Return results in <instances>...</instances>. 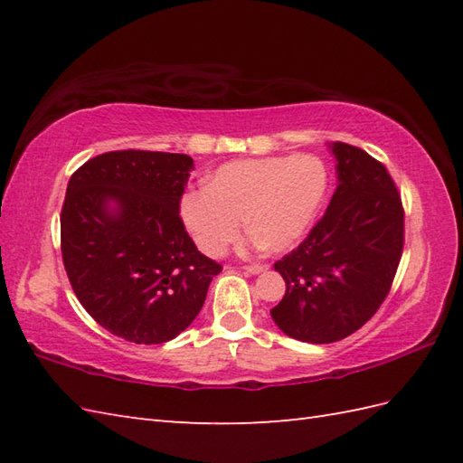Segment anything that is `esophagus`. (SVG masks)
I'll use <instances>...</instances> for the list:
<instances>
[{
    "label": "esophagus",
    "mask_w": 463,
    "mask_h": 463,
    "mask_svg": "<svg viewBox=\"0 0 463 463\" xmlns=\"http://www.w3.org/2000/svg\"><path fill=\"white\" fill-rule=\"evenodd\" d=\"M244 270L250 272V274H260L264 270H269L267 264H249V267H244Z\"/></svg>",
    "instance_id": "obj_1"
}]
</instances>
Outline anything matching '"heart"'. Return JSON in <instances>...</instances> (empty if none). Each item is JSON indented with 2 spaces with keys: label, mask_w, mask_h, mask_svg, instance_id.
Segmentation results:
<instances>
[{
  "label": "heart",
  "mask_w": 463,
  "mask_h": 463,
  "mask_svg": "<svg viewBox=\"0 0 463 463\" xmlns=\"http://www.w3.org/2000/svg\"><path fill=\"white\" fill-rule=\"evenodd\" d=\"M326 186V166L314 155L239 159L206 176L204 191L186 194L181 214L209 257H222L244 219L257 247L282 252L308 232Z\"/></svg>",
  "instance_id": "b5f03b06"
}]
</instances>
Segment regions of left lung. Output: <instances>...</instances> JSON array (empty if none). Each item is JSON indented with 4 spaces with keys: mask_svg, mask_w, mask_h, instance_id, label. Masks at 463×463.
I'll list each match as a JSON object with an SVG mask.
<instances>
[{
    "mask_svg": "<svg viewBox=\"0 0 463 463\" xmlns=\"http://www.w3.org/2000/svg\"><path fill=\"white\" fill-rule=\"evenodd\" d=\"M328 146L338 175L328 209L274 264L287 292L270 317L287 336L310 344L346 338L376 314L404 249V209L386 166L358 146Z\"/></svg>",
    "mask_w": 463,
    "mask_h": 463,
    "instance_id": "obj_1",
    "label": "left lung"
}]
</instances>
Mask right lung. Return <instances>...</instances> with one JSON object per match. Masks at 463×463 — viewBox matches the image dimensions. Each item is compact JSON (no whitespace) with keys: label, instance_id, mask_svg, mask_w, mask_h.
I'll use <instances>...</instances> for the list:
<instances>
[{"label":"right lung","instance_id":"right-lung-1","mask_svg":"<svg viewBox=\"0 0 463 463\" xmlns=\"http://www.w3.org/2000/svg\"><path fill=\"white\" fill-rule=\"evenodd\" d=\"M189 155L111 151L77 169L61 209V254L75 297L127 342L163 344L201 312L222 270L179 216Z\"/></svg>","mask_w":463,"mask_h":463}]
</instances>
